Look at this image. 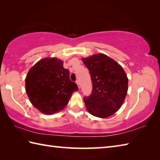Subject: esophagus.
Masks as SVG:
<instances>
[{
	"label": "esophagus",
	"instance_id": "34e87169",
	"mask_svg": "<svg viewBox=\"0 0 160 160\" xmlns=\"http://www.w3.org/2000/svg\"><path fill=\"white\" fill-rule=\"evenodd\" d=\"M76 84H77V85H78V89H80V82H79V80H76Z\"/></svg>",
	"mask_w": 160,
	"mask_h": 160
}]
</instances>
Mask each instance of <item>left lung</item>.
I'll list each match as a JSON object with an SVG mask.
<instances>
[{
  "instance_id": "left-lung-1",
  "label": "left lung",
  "mask_w": 160,
  "mask_h": 160,
  "mask_svg": "<svg viewBox=\"0 0 160 160\" xmlns=\"http://www.w3.org/2000/svg\"><path fill=\"white\" fill-rule=\"evenodd\" d=\"M82 62L89 69L92 93L84 97L87 111L94 116L105 118L122 106L128 91V78L120 64L103 53L95 54Z\"/></svg>"
}]
</instances>
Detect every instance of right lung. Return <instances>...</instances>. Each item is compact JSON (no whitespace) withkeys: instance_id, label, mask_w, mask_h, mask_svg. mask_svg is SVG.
Instances as JSON below:
<instances>
[{"instance_id":"right-lung-1","label":"right lung","mask_w":160,"mask_h":160,"mask_svg":"<svg viewBox=\"0 0 160 160\" xmlns=\"http://www.w3.org/2000/svg\"><path fill=\"white\" fill-rule=\"evenodd\" d=\"M25 90L37 109L54 114L66 107L77 84L71 81L69 71L56 58H46L36 63L27 75Z\"/></svg>"}]
</instances>
